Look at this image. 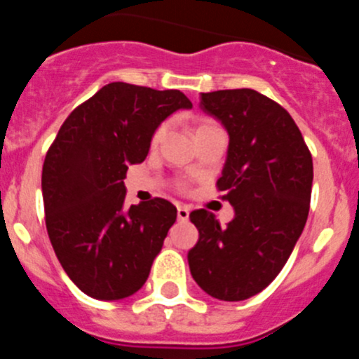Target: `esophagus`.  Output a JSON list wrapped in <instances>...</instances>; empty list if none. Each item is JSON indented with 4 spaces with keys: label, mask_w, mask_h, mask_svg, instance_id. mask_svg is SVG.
<instances>
[{
    "label": "esophagus",
    "mask_w": 359,
    "mask_h": 359,
    "mask_svg": "<svg viewBox=\"0 0 359 359\" xmlns=\"http://www.w3.org/2000/svg\"><path fill=\"white\" fill-rule=\"evenodd\" d=\"M189 207H185V205H177V219H180V221H187V219H189Z\"/></svg>",
    "instance_id": "1"
}]
</instances>
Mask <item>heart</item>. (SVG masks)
<instances>
[{
	"mask_svg": "<svg viewBox=\"0 0 359 359\" xmlns=\"http://www.w3.org/2000/svg\"><path fill=\"white\" fill-rule=\"evenodd\" d=\"M214 126H215V123L210 122V120H199V123L196 126V135H198V133H201V131H205V129L214 128ZM165 131H167V126H160V128L156 129V133H154V136H152V144H158V142L163 138Z\"/></svg>",
	"mask_w": 359,
	"mask_h": 359,
	"instance_id": "heart-1",
	"label": "heart"
}]
</instances>
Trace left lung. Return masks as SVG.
Segmentation results:
<instances>
[{
    "instance_id": "1",
    "label": "left lung",
    "mask_w": 359,
    "mask_h": 359,
    "mask_svg": "<svg viewBox=\"0 0 359 359\" xmlns=\"http://www.w3.org/2000/svg\"><path fill=\"white\" fill-rule=\"evenodd\" d=\"M199 107L230 136L217 189L236 215L221 226L205 208L190 214L199 231L190 273L210 297L239 302L273 282L302 236L313 158L290 113L259 91L201 93Z\"/></svg>"
}]
</instances>
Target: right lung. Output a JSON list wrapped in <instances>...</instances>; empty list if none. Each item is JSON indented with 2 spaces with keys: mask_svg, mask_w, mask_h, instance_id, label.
<instances>
[{
  "mask_svg": "<svg viewBox=\"0 0 359 359\" xmlns=\"http://www.w3.org/2000/svg\"><path fill=\"white\" fill-rule=\"evenodd\" d=\"M192 102L177 90L111 82L69 113L43 165L46 230L73 284L122 300L145 284L176 221L167 199L126 207V172L147 156L154 131Z\"/></svg>",
  "mask_w": 359,
  "mask_h": 359,
  "instance_id": "obj_1",
  "label": "right lung"
}]
</instances>
